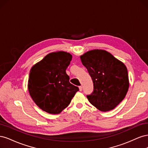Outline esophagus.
I'll use <instances>...</instances> for the list:
<instances>
[{"label":"esophagus","instance_id":"esophagus-1","mask_svg":"<svg viewBox=\"0 0 148 148\" xmlns=\"http://www.w3.org/2000/svg\"><path fill=\"white\" fill-rule=\"evenodd\" d=\"M79 91H82L83 90V88H82V86H79Z\"/></svg>","mask_w":148,"mask_h":148}]
</instances>
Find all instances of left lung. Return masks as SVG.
I'll use <instances>...</instances> for the list:
<instances>
[{
  "instance_id": "1",
  "label": "left lung",
  "mask_w": 148,
  "mask_h": 148,
  "mask_svg": "<svg viewBox=\"0 0 148 148\" xmlns=\"http://www.w3.org/2000/svg\"><path fill=\"white\" fill-rule=\"evenodd\" d=\"M92 78L94 90L87 98L101 111L114 109L126 96L129 88L126 66L110 53L95 49L80 56Z\"/></svg>"
}]
</instances>
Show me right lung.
Segmentation results:
<instances>
[{"label": "right lung", "instance_id": "right-lung-1", "mask_svg": "<svg viewBox=\"0 0 148 148\" xmlns=\"http://www.w3.org/2000/svg\"><path fill=\"white\" fill-rule=\"evenodd\" d=\"M72 56L59 51L49 53L30 70L28 88L40 109L58 114L68 106L79 88L69 82L66 69Z\"/></svg>", "mask_w": 148, "mask_h": 148}]
</instances>
